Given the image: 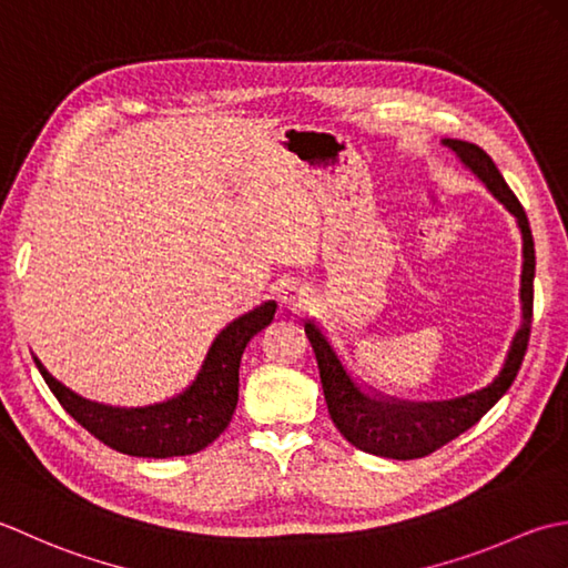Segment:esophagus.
<instances>
[{"instance_id": "obj_1", "label": "esophagus", "mask_w": 568, "mask_h": 568, "mask_svg": "<svg viewBox=\"0 0 568 568\" xmlns=\"http://www.w3.org/2000/svg\"><path fill=\"white\" fill-rule=\"evenodd\" d=\"M282 301L284 304L288 306V308H306V304H308V294H306V288L304 286H298V284H288V286H284L282 288Z\"/></svg>"}]
</instances>
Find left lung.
<instances>
[{
	"label": "left lung",
	"instance_id": "8db88e82",
	"mask_svg": "<svg viewBox=\"0 0 568 568\" xmlns=\"http://www.w3.org/2000/svg\"><path fill=\"white\" fill-rule=\"evenodd\" d=\"M444 146L454 152L460 164L470 169L485 183L497 201L517 220L523 233V326L517 328L510 343V351L503 363V369L488 387L470 392L456 399L444 402H404L397 397L379 395V392L357 382L348 365L343 363L338 351L333 348L328 335L314 321H306L304 328L311 345H314L323 395H326L328 414L338 432L348 442L365 450V454L409 460L434 454L436 448L454 442L456 436L468 432L473 424L488 414L493 404L500 399L517 377V369L525 361L529 328H531V301H535V240H531L529 220L523 203L507 186L503 173L497 171L495 161L483 152L478 144L460 142V139H442Z\"/></svg>",
	"mask_w": 568,
	"mask_h": 568
}]
</instances>
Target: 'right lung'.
<instances>
[{"label": "right lung", "instance_id": "add662e5", "mask_svg": "<svg viewBox=\"0 0 568 568\" xmlns=\"http://www.w3.org/2000/svg\"><path fill=\"white\" fill-rule=\"evenodd\" d=\"M276 314V301H264L217 333L201 373L181 395L149 407H108L61 385L33 357L45 385L61 407L105 446L126 456L171 458L199 454L227 429L237 407L240 361L247 343Z\"/></svg>", "mask_w": 568, "mask_h": 568}]
</instances>
